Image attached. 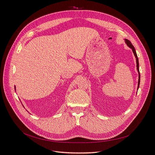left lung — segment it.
Wrapping results in <instances>:
<instances>
[{
  "label": "left lung",
  "instance_id": "obj_1",
  "mask_svg": "<svg viewBox=\"0 0 155 155\" xmlns=\"http://www.w3.org/2000/svg\"><path fill=\"white\" fill-rule=\"evenodd\" d=\"M125 43H126V45L130 48L132 49V51H133L134 53V55L136 57V67H137V71L138 72V74H139V79H138V84H137V90L138 88L139 87V84H140V73H139V60H138V57H137V54H136V50H135V48L132 45V44L131 43V42L127 40V39H125Z\"/></svg>",
  "mask_w": 155,
  "mask_h": 155
}]
</instances>
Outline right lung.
<instances>
[{
  "instance_id": "obj_1",
  "label": "right lung",
  "mask_w": 155,
  "mask_h": 155,
  "mask_svg": "<svg viewBox=\"0 0 155 155\" xmlns=\"http://www.w3.org/2000/svg\"><path fill=\"white\" fill-rule=\"evenodd\" d=\"M14 88H15V90H16V87H14Z\"/></svg>"
}]
</instances>
